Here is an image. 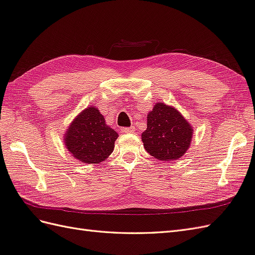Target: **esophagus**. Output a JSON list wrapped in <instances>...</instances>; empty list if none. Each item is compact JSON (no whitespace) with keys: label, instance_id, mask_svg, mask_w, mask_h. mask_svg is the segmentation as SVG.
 <instances>
[{"label":"esophagus","instance_id":"1","mask_svg":"<svg viewBox=\"0 0 255 255\" xmlns=\"http://www.w3.org/2000/svg\"><path fill=\"white\" fill-rule=\"evenodd\" d=\"M134 130H135V128L133 126L132 127H123L121 129V131L124 133H132V132H134Z\"/></svg>","mask_w":255,"mask_h":255}]
</instances>
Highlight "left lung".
<instances>
[{"label": "left lung", "instance_id": "obj_1", "mask_svg": "<svg viewBox=\"0 0 255 255\" xmlns=\"http://www.w3.org/2000/svg\"><path fill=\"white\" fill-rule=\"evenodd\" d=\"M141 138L146 152L156 159H179L191 145L193 128L177 109L159 102L148 113Z\"/></svg>", "mask_w": 255, "mask_h": 255}]
</instances>
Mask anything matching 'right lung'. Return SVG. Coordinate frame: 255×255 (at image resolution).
Returning a JSON list of instances; mask_svg holds the SVG:
<instances>
[{"mask_svg":"<svg viewBox=\"0 0 255 255\" xmlns=\"http://www.w3.org/2000/svg\"><path fill=\"white\" fill-rule=\"evenodd\" d=\"M119 134L106 124L103 115L89 107L71 123L64 136L67 149L84 164H99L113 152Z\"/></svg>","mask_w":255,"mask_h":255,"instance_id":"add662e5","label":"right lung"}]
</instances>
